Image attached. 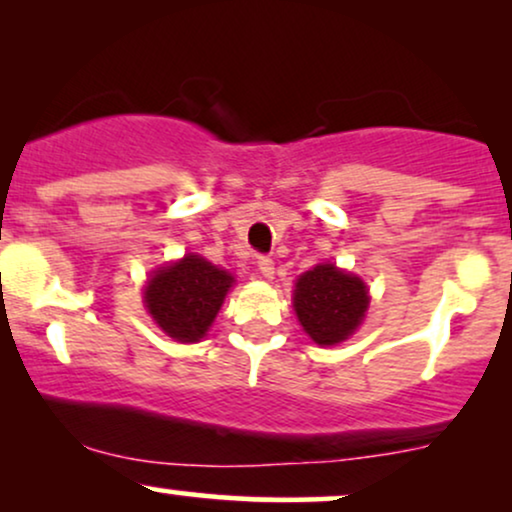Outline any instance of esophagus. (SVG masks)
I'll use <instances>...</instances> for the list:
<instances>
[{
	"instance_id": "34e87169",
	"label": "esophagus",
	"mask_w": 512,
	"mask_h": 512,
	"mask_svg": "<svg viewBox=\"0 0 512 512\" xmlns=\"http://www.w3.org/2000/svg\"><path fill=\"white\" fill-rule=\"evenodd\" d=\"M257 269H260V274L264 279H272L274 276V260L269 255H260L257 257Z\"/></svg>"
}]
</instances>
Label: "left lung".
Returning a JSON list of instances; mask_svg holds the SVG:
<instances>
[{"mask_svg":"<svg viewBox=\"0 0 512 512\" xmlns=\"http://www.w3.org/2000/svg\"><path fill=\"white\" fill-rule=\"evenodd\" d=\"M293 308L313 342L337 344L361 325L368 291L358 276L346 274L334 264H317L298 279Z\"/></svg>","mask_w":512,"mask_h":512,"instance_id":"1","label":"left lung"}]
</instances>
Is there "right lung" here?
I'll list each match as a JSON object with an SVG mask.
<instances>
[{
  "label": "right lung",
  "mask_w": 512,
  "mask_h": 512,
  "mask_svg": "<svg viewBox=\"0 0 512 512\" xmlns=\"http://www.w3.org/2000/svg\"><path fill=\"white\" fill-rule=\"evenodd\" d=\"M233 276L199 255L158 269L144 291L156 325L178 342H199L219 313Z\"/></svg>",
  "instance_id": "right-lung-1"
}]
</instances>
